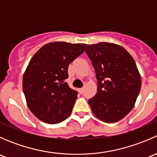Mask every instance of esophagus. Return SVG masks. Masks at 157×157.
I'll return each mask as SVG.
<instances>
[{"mask_svg": "<svg viewBox=\"0 0 157 157\" xmlns=\"http://www.w3.org/2000/svg\"><path fill=\"white\" fill-rule=\"evenodd\" d=\"M83 91H84V87H83V88H80V89H79V92H80V93H83Z\"/></svg>", "mask_w": 157, "mask_h": 157, "instance_id": "1", "label": "esophagus"}]
</instances>
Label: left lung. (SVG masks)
Instances as JSON below:
<instances>
[{
	"label": "left lung",
	"mask_w": 157,
	"mask_h": 157,
	"mask_svg": "<svg viewBox=\"0 0 157 157\" xmlns=\"http://www.w3.org/2000/svg\"><path fill=\"white\" fill-rule=\"evenodd\" d=\"M94 67L97 93L88 100L95 116L106 123L124 118L134 106L141 77L134 58L122 46L111 42L83 44Z\"/></svg>",
	"instance_id": "1"
}]
</instances>
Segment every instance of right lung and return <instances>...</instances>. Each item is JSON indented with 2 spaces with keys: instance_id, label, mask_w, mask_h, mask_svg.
I'll return each instance as SVG.
<instances>
[{
  "instance_id": "obj_1",
  "label": "right lung",
  "mask_w": 157,
  "mask_h": 157,
  "mask_svg": "<svg viewBox=\"0 0 157 157\" xmlns=\"http://www.w3.org/2000/svg\"><path fill=\"white\" fill-rule=\"evenodd\" d=\"M84 52L83 44L53 42L33 56L23 77L26 104L33 115L48 124L68 118L77 93L68 86L69 64Z\"/></svg>"
}]
</instances>
